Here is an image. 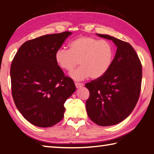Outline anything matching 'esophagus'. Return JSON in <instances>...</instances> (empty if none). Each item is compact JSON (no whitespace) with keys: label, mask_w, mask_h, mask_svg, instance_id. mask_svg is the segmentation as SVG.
I'll list each match as a JSON object with an SVG mask.
<instances>
[{"label":"esophagus","mask_w":154,"mask_h":154,"mask_svg":"<svg viewBox=\"0 0 154 154\" xmlns=\"http://www.w3.org/2000/svg\"><path fill=\"white\" fill-rule=\"evenodd\" d=\"M75 86H76L77 88H82L83 86V84L82 83H78L76 82L75 83Z\"/></svg>","instance_id":"1"}]
</instances>
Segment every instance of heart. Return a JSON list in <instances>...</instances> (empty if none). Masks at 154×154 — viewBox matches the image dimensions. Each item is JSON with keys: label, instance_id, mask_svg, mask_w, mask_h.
I'll return each mask as SVG.
<instances>
[{"label": "heart", "instance_id": "1", "mask_svg": "<svg viewBox=\"0 0 154 154\" xmlns=\"http://www.w3.org/2000/svg\"><path fill=\"white\" fill-rule=\"evenodd\" d=\"M113 45L106 40L81 36L69 43V49L60 48L55 52V61L61 69L71 71L79 62L80 66L70 73L75 81L88 77L96 79L105 75L112 64Z\"/></svg>", "mask_w": 154, "mask_h": 154}]
</instances>
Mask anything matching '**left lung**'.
I'll list each match as a JSON object with an SVG mask.
<instances>
[{
  "instance_id": "8db88e82",
  "label": "left lung",
  "mask_w": 154,
  "mask_h": 154,
  "mask_svg": "<svg viewBox=\"0 0 154 154\" xmlns=\"http://www.w3.org/2000/svg\"><path fill=\"white\" fill-rule=\"evenodd\" d=\"M117 46L113 62L102 77L85 84L90 92L85 106L91 120L101 126L118 124L133 111L139 100L142 65L132 45L113 36L96 34Z\"/></svg>"
}]
</instances>
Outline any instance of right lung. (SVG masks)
Wrapping results in <instances>:
<instances>
[{"label": "right lung", "mask_w": 154, "mask_h": 154, "mask_svg": "<svg viewBox=\"0 0 154 154\" xmlns=\"http://www.w3.org/2000/svg\"><path fill=\"white\" fill-rule=\"evenodd\" d=\"M72 32L46 35L21 45L11 65L15 106L36 126L48 128L64 117V104L76 90L55 61V52Z\"/></svg>", "instance_id": "obj_1"}]
</instances>
